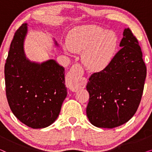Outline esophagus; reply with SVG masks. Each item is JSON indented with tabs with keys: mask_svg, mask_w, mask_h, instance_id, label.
I'll use <instances>...</instances> for the list:
<instances>
[{
	"mask_svg": "<svg viewBox=\"0 0 152 152\" xmlns=\"http://www.w3.org/2000/svg\"><path fill=\"white\" fill-rule=\"evenodd\" d=\"M84 71L80 64H75L68 74L67 85L70 90L76 91L82 86V76Z\"/></svg>",
	"mask_w": 152,
	"mask_h": 152,
	"instance_id": "34e87169",
	"label": "esophagus"
}]
</instances>
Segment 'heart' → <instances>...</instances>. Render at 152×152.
I'll return each mask as SVG.
<instances>
[{
	"instance_id": "1",
	"label": "heart",
	"mask_w": 152,
	"mask_h": 152,
	"mask_svg": "<svg viewBox=\"0 0 152 152\" xmlns=\"http://www.w3.org/2000/svg\"><path fill=\"white\" fill-rule=\"evenodd\" d=\"M66 53H82V61L88 69L101 71L107 68L115 57L118 38L113 31L90 25L79 27L68 35Z\"/></svg>"
}]
</instances>
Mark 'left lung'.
<instances>
[{"instance_id":"obj_1","label":"left lung","mask_w":152,"mask_h":152,"mask_svg":"<svg viewBox=\"0 0 152 152\" xmlns=\"http://www.w3.org/2000/svg\"><path fill=\"white\" fill-rule=\"evenodd\" d=\"M120 46L111 64L91 75L86 85L90 96L86 115L97 127L112 129L126 123L136 113L142 97L147 68L129 28L124 30Z\"/></svg>"}]
</instances>
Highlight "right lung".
I'll list each match as a JSON object with an SVG mask.
<instances>
[{"label": "right lung", "mask_w": 152, "mask_h": 152, "mask_svg": "<svg viewBox=\"0 0 152 152\" xmlns=\"http://www.w3.org/2000/svg\"><path fill=\"white\" fill-rule=\"evenodd\" d=\"M28 24L14 34L5 65L6 96L14 115L33 129L47 127L57 120L67 96L65 70L54 59L42 63L26 57ZM55 46H59L54 39Z\"/></svg>", "instance_id": "obj_1"}]
</instances>
